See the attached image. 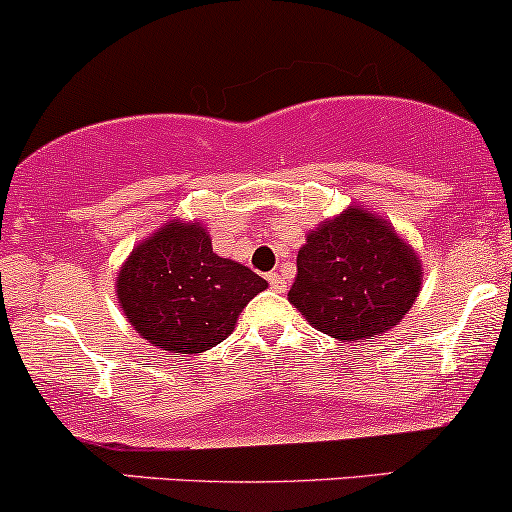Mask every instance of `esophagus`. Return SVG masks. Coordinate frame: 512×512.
Here are the masks:
<instances>
[{
    "label": "esophagus",
    "instance_id": "obj_1",
    "mask_svg": "<svg viewBox=\"0 0 512 512\" xmlns=\"http://www.w3.org/2000/svg\"><path fill=\"white\" fill-rule=\"evenodd\" d=\"M268 283H271L275 292H285L287 290L285 275H280V273H268Z\"/></svg>",
    "mask_w": 512,
    "mask_h": 512
}]
</instances>
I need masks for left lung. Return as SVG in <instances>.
<instances>
[{
  "mask_svg": "<svg viewBox=\"0 0 512 512\" xmlns=\"http://www.w3.org/2000/svg\"><path fill=\"white\" fill-rule=\"evenodd\" d=\"M421 271V258L392 222L348 205L307 234L287 300L326 336L365 341L409 314L423 285Z\"/></svg>",
  "mask_w": 512,
  "mask_h": 512,
  "instance_id": "obj_1",
  "label": "left lung"
}]
</instances>
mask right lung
<instances>
[{
    "label": "right lung",
    "instance_id": "1",
    "mask_svg": "<svg viewBox=\"0 0 512 512\" xmlns=\"http://www.w3.org/2000/svg\"><path fill=\"white\" fill-rule=\"evenodd\" d=\"M268 287L261 275L212 251L198 220H169L142 239L116 278L125 319L174 355L205 353L237 326L241 309Z\"/></svg>",
    "mask_w": 512,
    "mask_h": 512
}]
</instances>
